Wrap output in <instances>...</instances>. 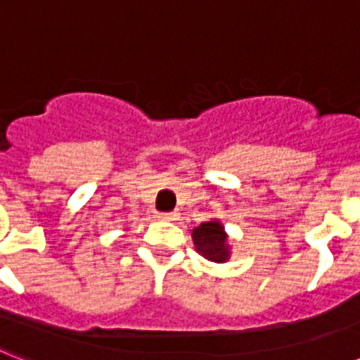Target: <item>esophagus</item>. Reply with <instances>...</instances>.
Instances as JSON below:
<instances>
[{"label":"esophagus","mask_w":360,"mask_h":360,"mask_svg":"<svg viewBox=\"0 0 360 360\" xmlns=\"http://www.w3.org/2000/svg\"><path fill=\"white\" fill-rule=\"evenodd\" d=\"M159 218L166 221H174L177 218V212H159Z\"/></svg>","instance_id":"1"}]
</instances>
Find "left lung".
I'll return each instance as SVG.
<instances>
[{
  "label": "left lung",
  "mask_w": 360,
  "mask_h": 360,
  "mask_svg": "<svg viewBox=\"0 0 360 360\" xmlns=\"http://www.w3.org/2000/svg\"><path fill=\"white\" fill-rule=\"evenodd\" d=\"M195 250L198 253L214 262H224L229 257V246H227V236L224 227L218 221H207L195 227L192 233Z\"/></svg>",
  "instance_id": "8db88e82"
}]
</instances>
